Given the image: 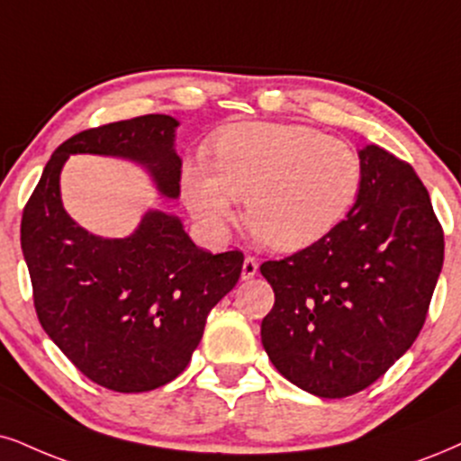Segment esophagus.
<instances>
[{"mask_svg":"<svg viewBox=\"0 0 461 461\" xmlns=\"http://www.w3.org/2000/svg\"><path fill=\"white\" fill-rule=\"evenodd\" d=\"M257 271H258L257 258H254V257L243 258V267H241V277H243V280H252V277L257 276Z\"/></svg>","mask_w":461,"mask_h":461,"instance_id":"34e87169","label":"esophagus"}]
</instances>
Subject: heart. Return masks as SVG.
Returning a JSON list of instances; mask_svg holds the SVG:
<instances>
[{
    "instance_id": "1",
    "label": "heart",
    "mask_w": 461,
    "mask_h": 461,
    "mask_svg": "<svg viewBox=\"0 0 461 461\" xmlns=\"http://www.w3.org/2000/svg\"><path fill=\"white\" fill-rule=\"evenodd\" d=\"M361 184V158L346 140L301 123L249 122L215 139L212 162L187 164L184 201L204 230L224 237L243 198L254 235L294 252L344 221Z\"/></svg>"
}]
</instances>
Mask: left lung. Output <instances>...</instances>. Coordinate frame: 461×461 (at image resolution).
Masks as SVG:
<instances>
[{"instance_id":"1","label":"left lung","mask_w":461,"mask_h":461,"mask_svg":"<svg viewBox=\"0 0 461 461\" xmlns=\"http://www.w3.org/2000/svg\"><path fill=\"white\" fill-rule=\"evenodd\" d=\"M359 158L361 192L344 221L260 265L276 293L260 325L267 355L327 400L367 389L411 348L445 260V232L411 164L378 145Z\"/></svg>"}]
</instances>
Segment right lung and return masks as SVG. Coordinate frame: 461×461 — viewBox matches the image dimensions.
I'll return each instance as SVG.
<instances>
[{"label": "right lung", "mask_w": 461, "mask_h": 461, "mask_svg": "<svg viewBox=\"0 0 461 461\" xmlns=\"http://www.w3.org/2000/svg\"><path fill=\"white\" fill-rule=\"evenodd\" d=\"M177 122L140 115L74 134L57 147L23 209L21 248L44 331L81 374L140 393L184 372L207 314L235 288L243 252L196 248L179 218L147 212L134 235L102 240L66 213L59 173L70 153L130 158L164 196H179Z\"/></svg>", "instance_id": "1"}]
</instances>
